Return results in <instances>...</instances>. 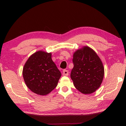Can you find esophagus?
<instances>
[{
	"label": "esophagus",
	"instance_id": "esophagus-1",
	"mask_svg": "<svg viewBox=\"0 0 126 126\" xmlns=\"http://www.w3.org/2000/svg\"><path fill=\"white\" fill-rule=\"evenodd\" d=\"M68 71L66 69H64L63 71V76H68Z\"/></svg>",
	"mask_w": 126,
	"mask_h": 126
}]
</instances>
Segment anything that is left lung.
<instances>
[{
	"label": "left lung",
	"instance_id": "obj_1",
	"mask_svg": "<svg viewBox=\"0 0 126 126\" xmlns=\"http://www.w3.org/2000/svg\"><path fill=\"white\" fill-rule=\"evenodd\" d=\"M74 67L71 78L76 89L83 94H91L101 86L104 77L102 61L94 51L85 46L74 53Z\"/></svg>",
	"mask_w": 126,
	"mask_h": 126
}]
</instances>
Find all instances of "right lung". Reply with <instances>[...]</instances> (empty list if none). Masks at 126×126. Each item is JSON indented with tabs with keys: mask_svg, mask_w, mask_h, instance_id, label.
<instances>
[{
	"mask_svg": "<svg viewBox=\"0 0 126 126\" xmlns=\"http://www.w3.org/2000/svg\"><path fill=\"white\" fill-rule=\"evenodd\" d=\"M61 73L52 59V54L38 51L30 56L23 69L24 82L30 90L47 95L58 84Z\"/></svg>",
	"mask_w": 126,
	"mask_h": 126,
	"instance_id": "1",
	"label": "right lung"
}]
</instances>
